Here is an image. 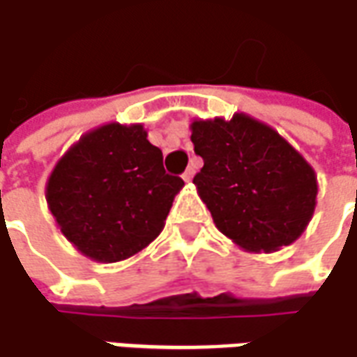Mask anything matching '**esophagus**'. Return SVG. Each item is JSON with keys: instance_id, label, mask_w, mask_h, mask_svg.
Listing matches in <instances>:
<instances>
[{"instance_id": "esophagus-1", "label": "esophagus", "mask_w": 357, "mask_h": 357, "mask_svg": "<svg viewBox=\"0 0 357 357\" xmlns=\"http://www.w3.org/2000/svg\"><path fill=\"white\" fill-rule=\"evenodd\" d=\"M193 174H195V169L193 168H188L185 169V174H183V176H181V178H183V181H191V179H193Z\"/></svg>"}]
</instances>
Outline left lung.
<instances>
[{"mask_svg":"<svg viewBox=\"0 0 357 357\" xmlns=\"http://www.w3.org/2000/svg\"><path fill=\"white\" fill-rule=\"evenodd\" d=\"M203 158L193 178L217 229L246 252H278L305 232L317 207V174L278 130L258 119H193Z\"/></svg>","mask_w":357,"mask_h":357,"instance_id":"left-lung-1","label":"left lung"}]
</instances>
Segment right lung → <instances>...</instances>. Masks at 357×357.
Masks as SVG:
<instances>
[{"label": "right lung", "mask_w": 357, "mask_h": 357, "mask_svg": "<svg viewBox=\"0 0 357 357\" xmlns=\"http://www.w3.org/2000/svg\"><path fill=\"white\" fill-rule=\"evenodd\" d=\"M140 123L89 130L58 160L46 203L58 229L89 260H127L158 236L183 179Z\"/></svg>", "instance_id": "right-lung-1"}]
</instances>
